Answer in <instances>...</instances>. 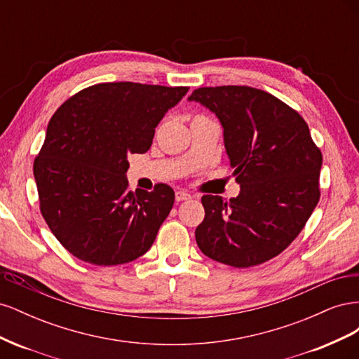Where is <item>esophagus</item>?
Instances as JSON below:
<instances>
[{
  "instance_id": "obj_1",
  "label": "esophagus",
  "mask_w": 359,
  "mask_h": 359,
  "mask_svg": "<svg viewBox=\"0 0 359 359\" xmlns=\"http://www.w3.org/2000/svg\"><path fill=\"white\" fill-rule=\"evenodd\" d=\"M175 199H177V202H182V201H189V199H191V196L189 193H186V191H177L175 193Z\"/></svg>"
}]
</instances>
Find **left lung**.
Instances as JSON below:
<instances>
[{"label": "left lung", "mask_w": 359, "mask_h": 359, "mask_svg": "<svg viewBox=\"0 0 359 359\" xmlns=\"http://www.w3.org/2000/svg\"><path fill=\"white\" fill-rule=\"evenodd\" d=\"M220 119L224 148L241 191L224 201L205 194L196 227L201 252L248 268L295 240L320 198L322 153L307 123L273 94L252 86H205L189 97Z\"/></svg>", "instance_id": "left-lung-1"}]
</instances>
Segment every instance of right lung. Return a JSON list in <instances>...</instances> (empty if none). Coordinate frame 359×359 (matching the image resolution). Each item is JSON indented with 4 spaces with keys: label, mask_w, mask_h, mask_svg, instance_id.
<instances>
[{
    "label": "right lung",
    "mask_w": 359,
    "mask_h": 359,
    "mask_svg": "<svg viewBox=\"0 0 359 359\" xmlns=\"http://www.w3.org/2000/svg\"><path fill=\"white\" fill-rule=\"evenodd\" d=\"M187 86L107 82L64 102L34 160L40 211L64 248L93 265H121L145 255L175 193L128 190L130 154L153 144L161 118Z\"/></svg>",
    "instance_id": "add662e5"
}]
</instances>
